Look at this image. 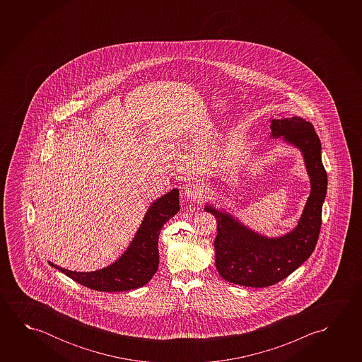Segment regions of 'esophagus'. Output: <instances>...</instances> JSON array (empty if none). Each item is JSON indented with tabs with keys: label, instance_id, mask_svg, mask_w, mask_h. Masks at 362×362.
I'll return each instance as SVG.
<instances>
[{
	"label": "esophagus",
	"instance_id": "34e87169",
	"mask_svg": "<svg viewBox=\"0 0 362 362\" xmlns=\"http://www.w3.org/2000/svg\"><path fill=\"white\" fill-rule=\"evenodd\" d=\"M184 196L187 197L189 201L202 203L208 198V190L203 184L192 183L188 184L184 188Z\"/></svg>",
	"mask_w": 362,
	"mask_h": 362
}]
</instances>
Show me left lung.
I'll return each mask as SVG.
<instances>
[{"label": "left lung", "mask_w": 362, "mask_h": 362, "mask_svg": "<svg viewBox=\"0 0 362 362\" xmlns=\"http://www.w3.org/2000/svg\"><path fill=\"white\" fill-rule=\"evenodd\" d=\"M270 130V139H281L300 151L308 174L310 193L298 225L281 236L269 238L243 223L230 208H216L212 203L204 206V211L217 221V272L232 284L251 288L276 284L312 255L318 241L328 183L322 144L313 124L299 116L272 117Z\"/></svg>", "instance_id": "1"}]
</instances>
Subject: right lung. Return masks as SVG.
I'll use <instances>...</instances> for the list:
<instances>
[{"label":"right lung","mask_w":362,"mask_h":362,"mask_svg":"<svg viewBox=\"0 0 362 362\" xmlns=\"http://www.w3.org/2000/svg\"><path fill=\"white\" fill-rule=\"evenodd\" d=\"M179 189L168 192L148 206L143 222L124 254L111 265L95 272H71L48 261L79 284L105 293L132 291L148 284L159 267L158 241L163 226L178 214Z\"/></svg>","instance_id":"obj_1"}]
</instances>
